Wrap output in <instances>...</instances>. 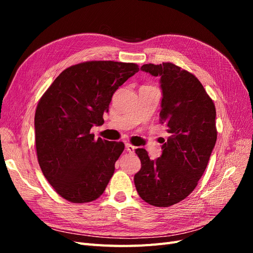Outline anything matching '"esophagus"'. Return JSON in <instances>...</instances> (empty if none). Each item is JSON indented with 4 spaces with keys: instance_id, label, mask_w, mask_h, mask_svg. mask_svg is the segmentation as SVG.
<instances>
[{
    "instance_id": "1",
    "label": "esophagus",
    "mask_w": 253,
    "mask_h": 253,
    "mask_svg": "<svg viewBox=\"0 0 253 253\" xmlns=\"http://www.w3.org/2000/svg\"><path fill=\"white\" fill-rule=\"evenodd\" d=\"M126 151L129 153V154H134L135 150H136V148L134 147V145L129 144V143H126Z\"/></svg>"
}]
</instances>
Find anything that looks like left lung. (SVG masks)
<instances>
[{"label":"left lung","instance_id":"obj_1","mask_svg":"<svg viewBox=\"0 0 253 253\" xmlns=\"http://www.w3.org/2000/svg\"><path fill=\"white\" fill-rule=\"evenodd\" d=\"M141 71L160 78V124L167 126L170 136L155 160L144 149L135 151L141 169L134 182L144 202L170 207L192 192L208 165L217 138L215 105L200 80L177 65L150 63Z\"/></svg>","mask_w":253,"mask_h":253}]
</instances>
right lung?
Masks as SVG:
<instances>
[{"label":"right lung","mask_w":253,"mask_h":253,"mask_svg":"<svg viewBox=\"0 0 253 253\" xmlns=\"http://www.w3.org/2000/svg\"><path fill=\"white\" fill-rule=\"evenodd\" d=\"M139 67L135 63L87 61L66 68L38 103L36 149L43 175L66 201L93 202L108 186L124 142L90 134L103 125L113 94Z\"/></svg>","instance_id":"obj_1"}]
</instances>
